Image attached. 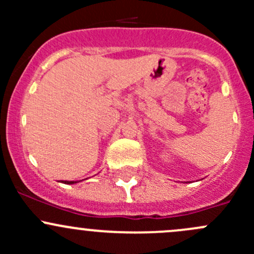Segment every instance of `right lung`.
Instances as JSON below:
<instances>
[{
    "label": "right lung",
    "instance_id": "right-lung-1",
    "mask_svg": "<svg viewBox=\"0 0 254 254\" xmlns=\"http://www.w3.org/2000/svg\"><path fill=\"white\" fill-rule=\"evenodd\" d=\"M64 183H65V184H73V183H76V182H67V181H65V182H64Z\"/></svg>",
    "mask_w": 254,
    "mask_h": 254
}]
</instances>
